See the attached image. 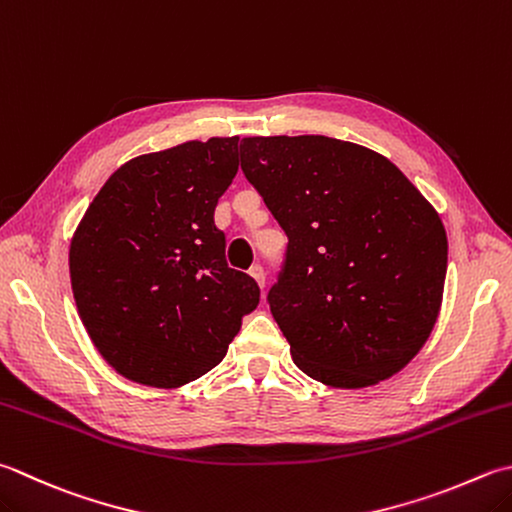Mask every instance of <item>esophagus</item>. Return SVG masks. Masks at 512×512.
I'll use <instances>...</instances> for the list:
<instances>
[{"mask_svg":"<svg viewBox=\"0 0 512 512\" xmlns=\"http://www.w3.org/2000/svg\"><path fill=\"white\" fill-rule=\"evenodd\" d=\"M250 277H253L255 279V282L259 284V288H266V270H264V266H253V268H250Z\"/></svg>","mask_w":512,"mask_h":512,"instance_id":"obj_1","label":"esophagus"}]
</instances>
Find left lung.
<instances>
[{"label":"left lung","instance_id":"obj_1","mask_svg":"<svg viewBox=\"0 0 512 512\" xmlns=\"http://www.w3.org/2000/svg\"><path fill=\"white\" fill-rule=\"evenodd\" d=\"M242 170L288 237L270 313L308 377L362 388L426 344L444 293L442 219L393 162L324 135L246 137Z\"/></svg>","mask_w":512,"mask_h":512}]
</instances>
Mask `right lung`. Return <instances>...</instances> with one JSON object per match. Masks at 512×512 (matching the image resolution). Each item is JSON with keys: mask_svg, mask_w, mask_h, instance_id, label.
I'll list each match as a JSON object with an SVG mask.
<instances>
[{"mask_svg": "<svg viewBox=\"0 0 512 512\" xmlns=\"http://www.w3.org/2000/svg\"><path fill=\"white\" fill-rule=\"evenodd\" d=\"M239 137L130 159L110 175L70 242L79 317L106 362L133 382L175 388L222 362L259 304L228 268L215 206L237 175Z\"/></svg>", "mask_w": 512, "mask_h": 512, "instance_id": "obj_1", "label": "right lung"}]
</instances>
